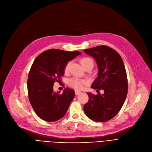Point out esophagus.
I'll return each instance as SVG.
<instances>
[{
  "instance_id": "obj_1",
  "label": "esophagus",
  "mask_w": 152,
  "mask_h": 152,
  "mask_svg": "<svg viewBox=\"0 0 152 152\" xmlns=\"http://www.w3.org/2000/svg\"><path fill=\"white\" fill-rule=\"evenodd\" d=\"M81 93V91H75V94H76V95H79V94H80Z\"/></svg>"
}]
</instances>
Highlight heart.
Listing matches in <instances>:
<instances>
[{"mask_svg": "<svg viewBox=\"0 0 152 152\" xmlns=\"http://www.w3.org/2000/svg\"><path fill=\"white\" fill-rule=\"evenodd\" d=\"M80 63L82 65V66L85 68L87 65H90L92 66H93V60L89 58V57H83L80 60ZM70 65V62H68L66 63V65H65V72L66 73V72L68 71ZM86 82L84 80H82V79H79L77 78H72L69 81V84L71 86L73 87L74 88L76 89H82L84 88V86L86 84Z\"/></svg>", "mask_w": 152, "mask_h": 152, "instance_id": "1", "label": "heart"}]
</instances>
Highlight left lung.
<instances>
[{
    "label": "left lung",
    "instance_id": "left-lung-1",
    "mask_svg": "<svg viewBox=\"0 0 152 152\" xmlns=\"http://www.w3.org/2000/svg\"><path fill=\"white\" fill-rule=\"evenodd\" d=\"M84 51L95 58L98 66V76L91 87L104 91L102 95L87 92L89 101L84 106V113L94 121H108L120 111L127 94L128 84L123 61L116 50L107 45Z\"/></svg>",
    "mask_w": 152,
    "mask_h": 152
}]
</instances>
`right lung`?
<instances>
[{"instance_id":"right-lung-1","label":"right lung","mask_w":152,"mask_h":152,"mask_svg":"<svg viewBox=\"0 0 152 152\" xmlns=\"http://www.w3.org/2000/svg\"><path fill=\"white\" fill-rule=\"evenodd\" d=\"M81 53L58 49L47 50L34 60L28 79V97L37 115L46 121H57L65 115L75 97V91L66 88L53 92L55 82L61 81L68 61Z\"/></svg>"}]
</instances>
